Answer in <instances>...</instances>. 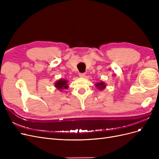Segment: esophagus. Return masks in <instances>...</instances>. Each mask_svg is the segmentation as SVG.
Masks as SVG:
<instances>
[{
	"mask_svg": "<svg viewBox=\"0 0 159 159\" xmlns=\"http://www.w3.org/2000/svg\"><path fill=\"white\" fill-rule=\"evenodd\" d=\"M79 75H80V77H81V78H84V77L85 76V73H80Z\"/></svg>",
	"mask_w": 159,
	"mask_h": 159,
	"instance_id": "obj_1",
	"label": "esophagus"
}]
</instances>
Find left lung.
<instances>
[{"label":"left lung","mask_w":159,"mask_h":159,"mask_svg":"<svg viewBox=\"0 0 159 159\" xmlns=\"http://www.w3.org/2000/svg\"><path fill=\"white\" fill-rule=\"evenodd\" d=\"M95 86L101 91V90H103V89H104L105 88V87H106V85L105 84V83L103 82V81H100L99 83L96 84Z\"/></svg>","instance_id":"left-lung-1"}]
</instances>
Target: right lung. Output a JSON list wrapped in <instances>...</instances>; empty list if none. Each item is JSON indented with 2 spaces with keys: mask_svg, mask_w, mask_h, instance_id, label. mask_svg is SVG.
I'll return each mask as SVG.
<instances>
[{
  "mask_svg": "<svg viewBox=\"0 0 159 159\" xmlns=\"http://www.w3.org/2000/svg\"><path fill=\"white\" fill-rule=\"evenodd\" d=\"M54 86L60 91H62V89H67L68 88V80H64V79H60L56 81V82L55 83Z\"/></svg>",
  "mask_w": 159,
  "mask_h": 159,
  "instance_id": "1",
  "label": "right lung"
}]
</instances>
